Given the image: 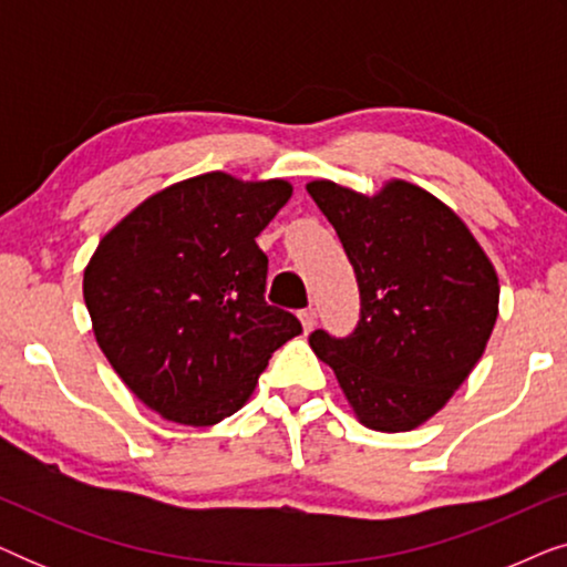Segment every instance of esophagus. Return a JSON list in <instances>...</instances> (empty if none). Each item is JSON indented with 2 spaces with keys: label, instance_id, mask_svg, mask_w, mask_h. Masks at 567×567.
Wrapping results in <instances>:
<instances>
[{
  "label": "esophagus",
  "instance_id": "34e87169",
  "mask_svg": "<svg viewBox=\"0 0 567 567\" xmlns=\"http://www.w3.org/2000/svg\"><path fill=\"white\" fill-rule=\"evenodd\" d=\"M299 320H301V328H305V332H312V330H315V320H317V317H315L312 309H301Z\"/></svg>",
  "mask_w": 567,
  "mask_h": 567
}]
</instances>
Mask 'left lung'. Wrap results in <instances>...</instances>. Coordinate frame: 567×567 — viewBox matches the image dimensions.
Wrapping results in <instances>:
<instances>
[{"mask_svg":"<svg viewBox=\"0 0 567 567\" xmlns=\"http://www.w3.org/2000/svg\"><path fill=\"white\" fill-rule=\"evenodd\" d=\"M307 193L336 227L355 270L361 317L348 338L309 346L361 425L413 431L439 413L483 359L498 320V274L444 200L405 181L363 196L332 181Z\"/></svg>","mask_w":567,"mask_h":567,"instance_id":"obj_1","label":"left lung"}]
</instances>
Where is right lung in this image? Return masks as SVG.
<instances>
[{"label": "right lung", "mask_w": 567, "mask_h": 567, "mask_svg": "<svg viewBox=\"0 0 567 567\" xmlns=\"http://www.w3.org/2000/svg\"><path fill=\"white\" fill-rule=\"evenodd\" d=\"M286 181L206 173L123 216L84 268L100 351L123 384L181 425H214L250 400L301 324L266 297L255 237L291 198Z\"/></svg>", "instance_id": "obj_1"}]
</instances>
